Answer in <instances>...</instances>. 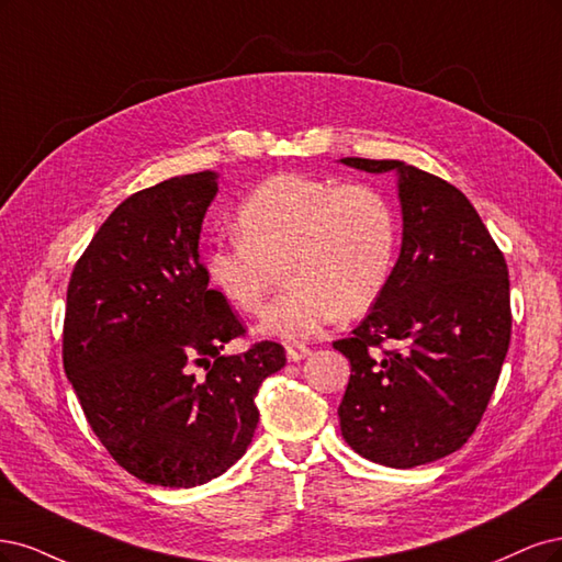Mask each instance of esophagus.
<instances>
[{"instance_id":"obj_1","label":"esophagus","mask_w":562,"mask_h":562,"mask_svg":"<svg viewBox=\"0 0 562 562\" xmlns=\"http://www.w3.org/2000/svg\"><path fill=\"white\" fill-rule=\"evenodd\" d=\"M307 355H311V348L301 346V342H289V346H286V357H289V361H301V359H305Z\"/></svg>"}]
</instances>
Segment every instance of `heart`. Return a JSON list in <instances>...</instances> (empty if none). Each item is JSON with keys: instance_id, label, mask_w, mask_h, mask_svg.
Here are the masks:
<instances>
[{"instance_id": "obj_1", "label": "heart", "mask_w": 562, "mask_h": 562, "mask_svg": "<svg viewBox=\"0 0 562 562\" xmlns=\"http://www.w3.org/2000/svg\"><path fill=\"white\" fill-rule=\"evenodd\" d=\"M238 238L207 249L205 278L235 311L255 315L284 261V292L259 322L263 336L315 338L342 313H367L392 278L400 220L390 198L361 182L278 172L235 210Z\"/></svg>"}]
</instances>
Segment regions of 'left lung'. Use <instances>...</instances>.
Returning <instances> with one entry per match:
<instances>
[{
    "mask_svg": "<svg viewBox=\"0 0 562 562\" xmlns=\"http://www.w3.org/2000/svg\"><path fill=\"white\" fill-rule=\"evenodd\" d=\"M340 162L400 175L404 216L383 296L334 342L352 367L340 431L361 458L411 469L462 448L483 418L512 340L509 270L474 205L446 179L402 160Z\"/></svg>",
    "mask_w": 562,
    "mask_h": 562,
    "instance_id": "1",
    "label": "left lung"
}]
</instances>
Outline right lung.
Returning <instances> with one entry per match:
<instances>
[{
	"mask_svg": "<svg viewBox=\"0 0 562 562\" xmlns=\"http://www.w3.org/2000/svg\"><path fill=\"white\" fill-rule=\"evenodd\" d=\"M216 191L205 170L128 195L67 286L65 373L102 446L151 485L193 487L238 462L259 423V385L286 364L273 340L222 352L245 327L198 255Z\"/></svg>",
	"mask_w": 562,
	"mask_h": 562,
	"instance_id": "right-lung-1",
	"label": "right lung"
}]
</instances>
